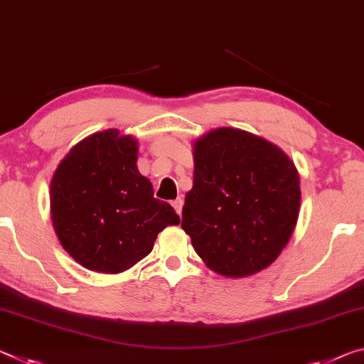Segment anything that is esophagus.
Masks as SVG:
<instances>
[{"mask_svg": "<svg viewBox=\"0 0 364 364\" xmlns=\"http://www.w3.org/2000/svg\"><path fill=\"white\" fill-rule=\"evenodd\" d=\"M172 206H174V210L177 211V214L182 213V206H183V200L178 196V198H176L174 201H172Z\"/></svg>", "mask_w": 364, "mask_h": 364, "instance_id": "esophagus-1", "label": "esophagus"}]
</instances>
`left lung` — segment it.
I'll use <instances>...</instances> for the list:
<instances>
[{
  "instance_id": "8db88e82",
  "label": "left lung",
  "mask_w": 364,
  "mask_h": 364,
  "mask_svg": "<svg viewBox=\"0 0 364 364\" xmlns=\"http://www.w3.org/2000/svg\"><path fill=\"white\" fill-rule=\"evenodd\" d=\"M193 187L182 229L211 271L247 277L271 266L299 221L294 161L263 136L219 127L193 141Z\"/></svg>"
}]
</instances>
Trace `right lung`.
I'll list each match as a JSON object with an SVG mask.
<instances>
[{
	"label": "right lung",
	"mask_w": 364,
	"mask_h": 364,
	"mask_svg": "<svg viewBox=\"0 0 364 364\" xmlns=\"http://www.w3.org/2000/svg\"><path fill=\"white\" fill-rule=\"evenodd\" d=\"M139 141L108 129L70 148L51 178V221L63 248L87 269L124 272L151 253L181 219L153 196L139 168Z\"/></svg>",
	"instance_id": "obj_1"
}]
</instances>
